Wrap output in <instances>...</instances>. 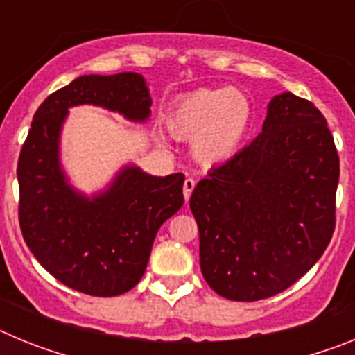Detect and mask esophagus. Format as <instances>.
Returning a JSON list of instances; mask_svg holds the SVG:
<instances>
[{
	"instance_id": "34e87169",
	"label": "esophagus",
	"mask_w": 355,
	"mask_h": 355,
	"mask_svg": "<svg viewBox=\"0 0 355 355\" xmlns=\"http://www.w3.org/2000/svg\"><path fill=\"white\" fill-rule=\"evenodd\" d=\"M193 188H196V180H192V178H187L184 180V184H183V193H184V199H190V196H192Z\"/></svg>"
}]
</instances>
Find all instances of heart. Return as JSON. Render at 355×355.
Listing matches in <instances>:
<instances>
[{
    "label": "heart",
    "instance_id": "heart-1",
    "mask_svg": "<svg viewBox=\"0 0 355 355\" xmlns=\"http://www.w3.org/2000/svg\"><path fill=\"white\" fill-rule=\"evenodd\" d=\"M252 121V101L236 89L196 90L181 97L165 119L172 137L193 140V158L208 167L236 156Z\"/></svg>",
    "mask_w": 355,
    "mask_h": 355
}]
</instances>
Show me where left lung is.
<instances>
[{"mask_svg":"<svg viewBox=\"0 0 355 355\" xmlns=\"http://www.w3.org/2000/svg\"><path fill=\"white\" fill-rule=\"evenodd\" d=\"M338 180L322 112L291 92L275 96L258 139L213 167L190 197L213 291L254 302L297 283L334 233Z\"/></svg>","mask_w":355,"mask_h":355,"instance_id":"obj_1","label":"left lung"}]
</instances>
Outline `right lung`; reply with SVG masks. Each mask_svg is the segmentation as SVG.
I'll return each mask as SVG.
<instances>
[{"label":"right lung","mask_w":355,"mask_h":355,"mask_svg":"<svg viewBox=\"0 0 355 355\" xmlns=\"http://www.w3.org/2000/svg\"><path fill=\"white\" fill-rule=\"evenodd\" d=\"M85 103L133 121L150 112L146 81L135 72L80 76L46 97L19 155V225L37 261L62 284L115 297L142 279L159 225L183 206L184 175L130 167L103 196H78L58 165V135L67 108Z\"/></svg>","instance_id":"1"}]
</instances>
